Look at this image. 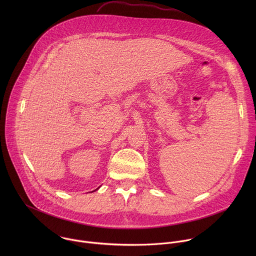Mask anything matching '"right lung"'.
Returning a JSON list of instances; mask_svg holds the SVG:
<instances>
[{
	"mask_svg": "<svg viewBox=\"0 0 256 256\" xmlns=\"http://www.w3.org/2000/svg\"><path fill=\"white\" fill-rule=\"evenodd\" d=\"M98 188H97V190H98Z\"/></svg>",
	"mask_w": 256,
	"mask_h": 256,
	"instance_id": "right-lung-1",
	"label": "right lung"
}]
</instances>
